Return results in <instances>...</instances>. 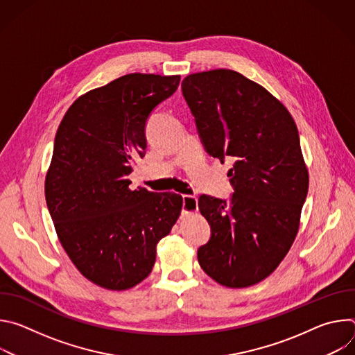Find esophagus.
<instances>
[{"mask_svg": "<svg viewBox=\"0 0 355 355\" xmlns=\"http://www.w3.org/2000/svg\"><path fill=\"white\" fill-rule=\"evenodd\" d=\"M198 211V199L193 195H182V212L191 214Z\"/></svg>", "mask_w": 355, "mask_h": 355, "instance_id": "34e87169", "label": "esophagus"}]
</instances>
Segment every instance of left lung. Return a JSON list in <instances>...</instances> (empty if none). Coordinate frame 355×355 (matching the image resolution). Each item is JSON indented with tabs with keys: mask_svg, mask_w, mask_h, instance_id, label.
Returning <instances> with one entry per match:
<instances>
[{
	"mask_svg": "<svg viewBox=\"0 0 355 355\" xmlns=\"http://www.w3.org/2000/svg\"><path fill=\"white\" fill-rule=\"evenodd\" d=\"M181 89L207 153L233 163L230 199H198L211 226L199 266L220 285H254L279 266L299 229L309 175L297 128L275 96L233 70L187 76Z\"/></svg>",
	"mask_w": 355,
	"mask_h": 355,
	"instance_id": "obj_1",
	"label": "left lung"
}]
</instances>
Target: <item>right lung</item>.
I'll list each match as a JSON object with an SVG mask.
<instances>
[{
	"instance_id": "right-lung-1",
	"label": "right lung",
	"mask_w": 355,
	"mask_h": 355,
	"mask_svg": "<svg viewBox=\"0 0 355 355\" xmlns=\"http://www.w3.org/2000/svg\"><path fill=\"white\" fill-rule=\"evenodd\" d=\"M180 76L126 74L77 98L55 137L44 181L59 240L77 270L112 291L153 270L157 243L177 222L182 198L130 189L133 160L146 155V123Z\"/></svg>"
}]
</instances>
